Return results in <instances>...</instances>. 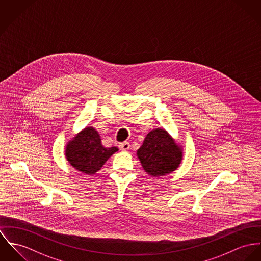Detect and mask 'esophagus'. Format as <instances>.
Returning a JSON list of instances; mask_svg holds the SVG:
<instances>
[{
	"label": "esophagus",
	"mask_w": 261,
	"mask_h": 261,
	"mask_svg": "<svg viewBox=\"0 0 261 261\" xmlns=\"http://www.w3.org/2000/svg\"><path fill=\"white\" fill-rule=\"evenodd\" d=\"M119 147H120L121 150L127 151V150L130 149V143H129V142H123V143H120Z\"/></svg>",
	"instance_id": "34e87169"
}]
</instances>
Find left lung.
<instances>
[{"mask_svg": "<svg viewBox=\"0 0 261 261\" xmlns=\"http://www.w3.org/2000/svg\"><path fill=\"white\" fill-rule=\"evenodd\" d=\"M137 156L145 171L153 177L176 170L182 160V148L164 129H154L145 137Z\"/></svg>", "mask_w": 261, "mask_h": 261, "instance_id": "left-lung-1", "label": "left lung"}]
</instances>
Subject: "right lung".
Listing matches in <instances>:
<instances>
[{
    "label": "right lung",
    "instance_id": "1",
    "mask_svg": "<svg viewBox=\"0 0 261 261\" xmlns=\"http://www.w3.org/2000/svg\"><path fill=\"white\" fill-rule=\"evenodd\" d=\"M117 151V147L105 148L99 133L93 127H86L68 142L65 155L76 170L93 175Z\"/></svg>",
    "mask_w": 261,
    "mask_h": 261
}]
</instances>
